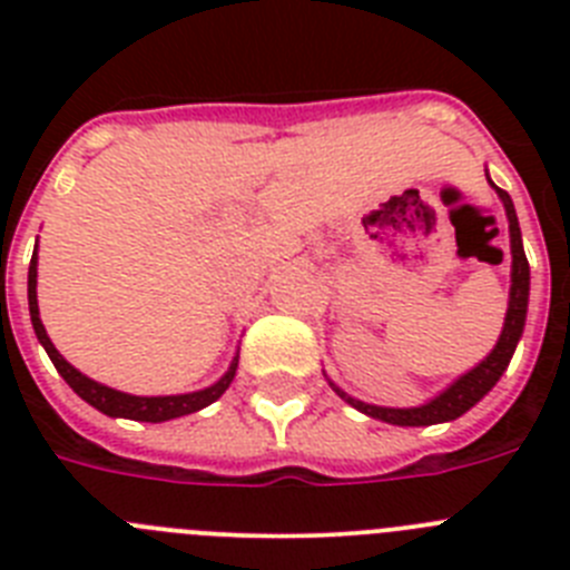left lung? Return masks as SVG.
Returning a JSON list of instances; mask_svg holds the SVG:
<instances>
[{"label": "left lung", "mask_w": 570, "mask_h": 570, "mask_svg": "<svg viewBox=\"0 0 570 570\" xmlns=\"http://www.w3.org/2000/svg\"><path fill=\"white\" fill-rule=\"evenodd\" d=\"M491 183V179H488ZM493 185V183H491ZM497 188V185H493ZM500 194L502 205H505V216H508V230H511V296H508V314H505V325H502V334L493 345L491 354L480 362V365L468 371L465 376L454 382V385L442 391L440 396H434L431 402L420 407H380V405H367V402L354 400V396H347L345 391L331 382L336 394L342 396L345 402L362 411V414L374 416V420L391 422V425H436V422H451L456 416H462L468 407H473L482 396L491 391L500 376L505 374L508 362H511L513 351H517V342H520L522 328H525V314H528V291H531V271H528V259H525V248H522V234H520V223H517V210H513L511 196L505 194L502 188H497Z\"/></svg>", "instance_id": "8db88e82"}]
</instances>
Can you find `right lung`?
I'll return each instance as SVG.
<instances>
[{
  "instance_id": "add662e5",
  "label": "right lung",
  "mask_w": 570,
  "mask_h": 570,
  "mask_svg": "<svg viewBox=\"0 0 570 570\" xmlns=\"http://www.w3.org/2000/svg\"><path fill=\"white\" fill-rule=\"evenodd\" d=\"M28 308H30V322H33V331H37V340L42 342V347L48 351L50 362L57 365V371L62 374V380L68 382L79 396H82L88 405H94L97 411L108 416H122V420H136V422H165L176 420V416L194 414V411H203L205 405L216 402L219 396L228 391V385L234 382L236 365L239 360L234 356L230 367L225 371V376L219 382H214L205 391H194V394H176V396H134L122 394V391H114L108 385H99V382L88 380L85 374H79L77 367L70 365L62 354H59L50 336L45 334V325L39 320V305H37V250H33V259H30L28 268Z\"/></svg>"
}]
</instances>
